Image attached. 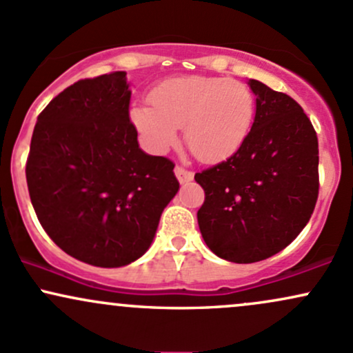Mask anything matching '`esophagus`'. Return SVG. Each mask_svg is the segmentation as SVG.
Returning a JSON list of instances; mask_svg holds the SVG:
<instances>
[{"label":"esophagus","mask_w":353,"mask_h":353,"mask_svg":"<svg viewBox=\"0 0 353 353\" xmlns=\"http://www.w3.org/2000/svg\"><path fill=\"white\" fill-rule=\"evenodd\" d=\"M174 172H176L177 181H179L181 184L191 183L192 177H194V172H191V170H188V169H184V168H181V165H176Z\"/></svg>","instance_id":"esophagus-1"}]
</instances>
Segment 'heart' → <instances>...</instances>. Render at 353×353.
Here are the masks:
<instances>
[{"mask_svg": "<svg viewBox=\"0 0 353 353\" xmlns=\"http://www.w3.org/2000/svg\"><path fill=\"white\" fill-rule=\"evenodd\" d=\"M152 105H134L130 120L152 152L179 142L203 162L226 161L245 144L254 120V97L245 83L221 77H177L150 94Z\"/></svg>", "mask_w": 353, "mask_h": 353, "instance_id": "b5f03b06", "label": "heart"}]
</instances>
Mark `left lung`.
<instances>
[{
    "label": "left lung",
    "instance_id": "left-lung-1",
    "mask_svg": "<svg viewBox=\"0 0 353 353\" xmlns=\"http://www.w3.org/2000/svg\"><path fill=\"white\" fill-rule=\"evenodd\" d=\"M256 114L245 144L194 176L204 189L201 234L216 256L256 263L285 250L319 197V139L295 100L250 80Z\"/></svg>",
    "mask_w": 353,
    "mask_h": 353
}]
</instances>
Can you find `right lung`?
Masks as SVG:
<instances>
[{
  "label": "right lung",
  "instance_id": "obj_1",
  "mask_svg": "<svg viewBox=\"0 0 353 353\" xmlns=\"http://www.w3.org/2000/svg\"><path fill=\"white\" fill-rule=\"evenodd\" d=\"M125 72L85 79L38 115L26 183L46 234L70 256L119 268L149 250L179 191L174 164L139 147Z\"/></svg>",
  "mask_w": 353,
  "mask_h": 353
}]
</instances>
